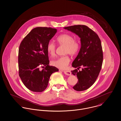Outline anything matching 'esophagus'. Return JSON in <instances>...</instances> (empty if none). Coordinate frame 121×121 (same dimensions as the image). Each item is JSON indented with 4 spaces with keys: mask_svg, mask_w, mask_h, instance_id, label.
Returning a JSON list of instances; mask_svg holds the SVG:
<instances>
[{
    "mask_svg": "<svg viewBox=\"0 0 121 121\" xmlns=\"http://www.w3.org/2000/svg\"><path fill=\"white\" fill-rule=\"evenodd\" d=\"M64 72L65 74L68 75H70L71 74V72L70 70H65L64 71Z\"/></svg>",
    "mask_w": 121,
    "mask_h": 121,
    "instance_id": "1",
    "label": "esophagus"
}]
</instances>
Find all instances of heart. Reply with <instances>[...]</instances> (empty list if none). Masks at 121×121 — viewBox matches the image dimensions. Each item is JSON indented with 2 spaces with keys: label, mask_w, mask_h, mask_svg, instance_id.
I'll return each mask as SVG.
<instances>
[{
  "label": "heart",
  "mask_w": 121,
  "mask_h": 121,
  "mask_svg": "<svg viewBox=\"0 0 121 121\" xmlns=\"http://www.w3.org/2000/svg\"><path fill=\"white\" fill-rule=\"evenodd\" d=\"M56 41L59 45L65 46V54H69L72 56H74L78 53L80 50L81 47L80 40L77 38H74L71 34L68 33L62 34L57 37ZM47 52L51 56H55L56 46L54 43L49 42L47 45ZM70 61L69 57L65 55L52 60V64L59 69H67Z\"/></svg>",
  "instance_id": "obj_1"
}]
</instances>
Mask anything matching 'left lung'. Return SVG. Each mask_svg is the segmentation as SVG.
Instances as JSON below:
<instances>
[{"label":"left lung","mask_w":121,"mask_h":121,"mask_svg":"<svg viewBox=\"0 0 121 121\" xmlns=\"http://www.w3.org/2000/svg\"><path fill=\"white\" fill-rule=\"evenodd\" d=\"M64 28L81 38V47L72 65L77 68L71 72L78 79L73 87L77 91L86 90L95 82L102 68L103 53L101 40L94 31L86 25H77ZM81 67L82 70L78 71Z\"/></svg>","instance_id":"left-lung-1"}]
</instances>
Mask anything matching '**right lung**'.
I'll return each instance as SVG.
<instances>
[{
	"label": "right lung",
	"mask_w": 121,
	"mask_h": 121,
	"mask_svg": "<svg viewBox=\"0 0 121 121\" xmlns=\"http://www.w3.org/2000/svg\"><path fill=\"white\" fill-rule=\"evenodd\" d=\"M56 31V29L52 28H35L20 45L19 75L25 86L33 92L44 91L48 86L51 75L58 71L56 67L49 65L47 49V44ZM40 67L44 69L41 70Z\"/></svg>",
	"instance_id": "1"
}]
</instances>
